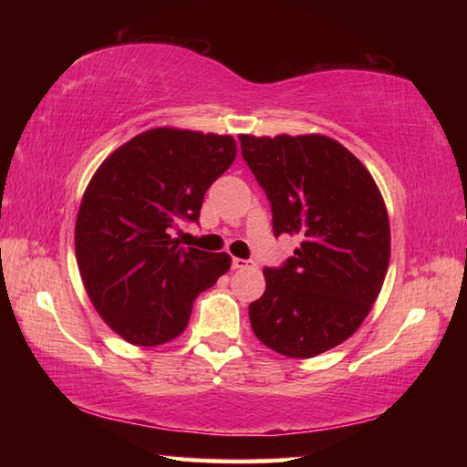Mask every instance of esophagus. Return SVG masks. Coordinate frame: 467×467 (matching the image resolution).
<instances>
[{"label":"esophagus","instance_id":"1","mask_svg":"<svg viewBox=\"0 0 467 467\" xmlns=\"http://www.w3.org/2000/svg\"><path fill=\"white\" fill-rule=\"evenodd\" d=\"M244 267H255V264L249 262V259L233 257V270H244Z\"/></svg>","mask_w":467,"mask_h":467}]
</instances>
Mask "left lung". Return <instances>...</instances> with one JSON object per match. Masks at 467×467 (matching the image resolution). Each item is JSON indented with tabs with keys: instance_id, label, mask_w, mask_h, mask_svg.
Returning <instances> with one entry per match:
<instances>
[{
	"instance_id": "left-lung-1",
	"label": "left lung",
	"mask_w": 467,
	"mask_h": 467,
	"mask_svg": "<svg viewBox=\"0 0 467 467\" xmlns=\"http://www.w3.org/2000/svg\"><path fill=\"white\" fill-rule=\"evenodd\" d=\"M239 140L272 203L274 234L300 239L295 257L264 270L251 327L284 357H317L360 327L381 292L391 255L383 195L365 164L321 133Z\"/></svg>"
}]
</instances>
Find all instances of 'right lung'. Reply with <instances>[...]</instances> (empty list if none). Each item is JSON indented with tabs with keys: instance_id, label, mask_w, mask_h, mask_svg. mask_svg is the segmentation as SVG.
Segmentation results:
<instances>
[{
	"instance_id": "add662e5",
	"label": "right lung",
	"mask_w": 467,
	"mask_h": 467,
	"mask_svg": "<svg viewBox=\"0 0 467 467\" xmlns=\"http://www.w3.org/2000/svg\"><path fill=\"white\" fill-rule=\"evenodd\" d=\"M236 156L233 136L154 128L110 152L76 218V262L94 309L133 346L183 334L200 292L231 255L179 247L171 233L197 223L208 187Z\"/></svg>"
}]
</instances>
